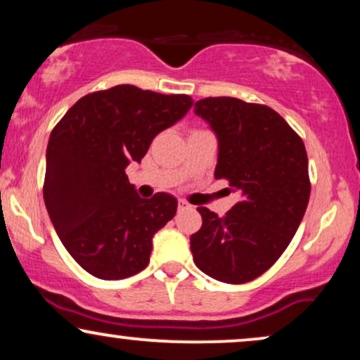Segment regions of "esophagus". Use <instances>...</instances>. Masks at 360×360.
I'll list each match as a JSON object with an SVG mask.
<instances>
[{
	"mask_svg": "<svg viewBox=\"0 0 360 360\" xmlns=\"http://www.w3.org/2000/svg\"><path fill=\"white\" fill-rule=\"evenodd\" d=\"M189 208H191V205H189L188 201L179 200V203H177V210H179V212H184V210H189Z\"/></svg>",
	"mask_w": 360,
	"mask_h": 360,
	"instance_id": "1",
	"label": "esophagus"
}]
</instances>
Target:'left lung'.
Returning a JSON list of instances; mask_svg holds the SVG:
<instances>
[{
  "instance_id": "1",
  "label": "left lung",
  "mask_w": 360,
  "mask_h": 360,
  "mask_svg": "<svg viewBox=\"0 0 360 360\" xmlns=\"http://www.w3.org/2000/svg\"><path fill=\"white\" fill-rule=\"evenodd\" d=\"M194 113L218 137L214 179H225L240 201L223 217L198 208L203 225L191 235L193 260L221 283H249L274 266L303 220L311 191L307 148L266 105L205 98Z\"/></svg>"
}]
</instances>
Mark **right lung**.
<instances>
[{
	"mask_svg": "<svg viewBox=\"0 0 360 360\" xmlns=\"http://www.w3.org/2000/svg\"><path fill=\"white\" fill-rule=\"evenodd\" d=\"M191 105L188 94L120 84L82 96L53 127L45 206L65 250L94 278L125 279L147 267L152 237L174 218L177 200H142L125 169Z\"/></svg>",
	"mask_w": 360,
	"mask_h": 360,
	"instance_id": "right-lung-1",
	"label": "right lung"
}]
</instances>
